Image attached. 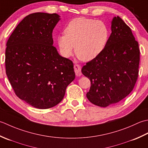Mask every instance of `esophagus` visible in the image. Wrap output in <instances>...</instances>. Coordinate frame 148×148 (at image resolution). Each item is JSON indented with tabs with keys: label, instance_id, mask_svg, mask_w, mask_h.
Here are the masks:
<instances>
[{
	"label": "esophagus",
	"instance_id": "esophagus-1",
	"mask_svg": "<svg viewBox=\"0 0 148 148\" xmlns=\"http://www.w3.org/2000/svg\"><path fill=\"white\" fill-rule=\"evenodd\" d=\"M74 70L75 72V74H76L77 77H80L82 75V72H81V67L80 65L75 64L74 65Z\"/></svg>",
	"mask_w": 148,
	"mask_h": 148
}]
</instances>
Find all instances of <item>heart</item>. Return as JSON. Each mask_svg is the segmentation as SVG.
Returning a JSON list of instances; mask_svg holds the SVG:
<instances>
[{"label":"heart","mask_w":148,"mask_h":148,"mask_svg":"<svg viewBox=\"0 0 148 148\" xmlns=\"http://www.w3.org/2000/svg\"><path fill=\"white\" fill-rule=\"evenodd\" d=\"M64 33L57 38L62 56L70 57L75 45V52L84 61H92L100 55L109 38V31L103 22L84 17L70 21Z\"/></svg>","instance_id":"b5f03b06"}]
</instances>
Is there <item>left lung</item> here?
Returning a JSON list of instances; mask_svg holds the SVG:
<instances>
[{"mask_svg":"<svg viewBox=\"0 0 148 148\" xmlns=\"http://www.w3.org/2000/svg\"><path fill=\"white\" fill-rule=\"evenodd\" d=\"M111 31L104 50L82 68V74L91 81L87 99L101 107L127 96L138 74L140 50L131 29L117 16L113 18Z\"/></svg>","mask_w":148,"mask_h":148,"instance_id":"left-lung-1","label":"left lung"}]
</instances>
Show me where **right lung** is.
<instances>
[{
	"label": "right lung",
	"mask_w": 148,
	"mask_h": 148,
	"mask_svg": "<svg viewBox=\"0 0 148 148\" xmlns=\"http://www.w3.org/2000/svg\"><path fill=\"white\" fill-rule=\"evenodd\" d=\"M59 20L56 13L29 14L6 44L5 72L15 94L40 109L59 103L75 78L73 62L53 46V29Z\"/></svg>",
	"instance_id": "right-lung-1"
}]
</instances>
